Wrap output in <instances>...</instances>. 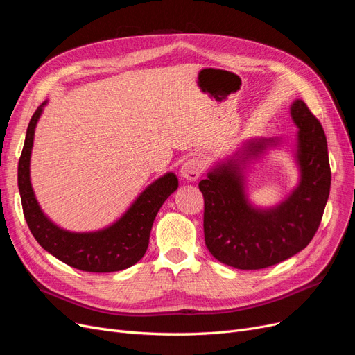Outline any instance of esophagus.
Returning a JSON list of instances; mask_svg holds the SVG:
<instances>
[{
  "label": "esophagus",
  "instance_id": "obj_1",
  "mask_svg": "<svg viewBox=\"0 0 355 355\" xmlns=\"http://www.w3.org/2000/svg\"><path fill=\"white\" fill-rule=\"evenodd\" d=\"M202 173V161L200 158H189L180 168V175L188 182H194Z\"/></svg>",
  "mask_w": 355,
  "mask_h": 355
}]
</instances>
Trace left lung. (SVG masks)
<instances>
[{"label": "left lung", "instance_id": "1", "mask_svg": "<svg viewBox=\"0 0 355 355\" xmlns=\"http://www.w3.org/2000/svg\"><path fill=\"white\" fill-rule=\"evenodd\" d=\"M290 115L299 128L295 158L300 179L284 201L254 207L245 194L244 168L280 139H250L240 154L214 166L198 188L204 197V240L213 257L237 270H262L304 250L315 235L330 192V164L323 127L296 99Z\"/></svg>", "mask_w": 355, "mask_h": 355}]
</instances>
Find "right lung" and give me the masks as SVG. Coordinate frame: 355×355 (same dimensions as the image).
Returning <instances> with one entry per match:
<instances>
[{
  "mask_svg": "<svg viewBox=\"0 0 355 355\" xmlns=\"http://www.w3.org/2000/svg\"><path fill=\"white\" fill-rule=\"evenodd\" d=\"M47 101L32 115L17 167V185L28 227L42 249L72 268L87 272H114L144 257L154 219L163 202L179 187L175 173L158 178L139 196L123 216L93 232H71L53 223L41 210L31 185L29 164L35 127Z\"/></svg>",
  "mask_w": 355,
  "mask_h": 355,
  "instance_id": "right-lung-1",
  "label": "right lung"
}]
</instances>
